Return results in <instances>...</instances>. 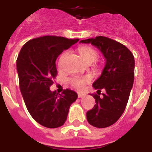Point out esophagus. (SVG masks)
<instances>
[{
	"mask_svg": "<svg viewBox=\"0 0 152 152\" xmlns=\"http://www.w3.org/2000/svg\"><path fill=\"white\" fill-rule=\"evenodd\" d=\"M85 95H86V94L83 93H77V96H78V98H82V97H83Z\"/></svg>",
	"mask_w": 152,
	"mask_h": 152,
	"instance_id": "1",
	"label": "esophagus"
}]
</instances>
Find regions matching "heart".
Masks as SVG:
<instances>
[{
	"label": "heart",
	"mask_w": 152,
	"mask_h": 152,
	"mask_svg": "<svg viewBox=\"0 0 152 152\" xmlns=\"http://www.w3.org/2000/svg\"><path fill=\"white\" fill-rule=\"evenodd\" d=\"M79 53L81 56L82 57V59L88 64H93V62H95L99 56V54L97 53V51L95 48L91 47V46H82L80 47ZM68 54V51H65L64 53L60 56L59 59V64H61L63 59L66 56V55ZM91 81V77L88 75L86 76H75L72 77L70 79V84L72 85L75 88H77V89H82L84 88V86L86 83H88Z\"/></svg>",
	"instance_id": "obj_1"
}]
</instances>
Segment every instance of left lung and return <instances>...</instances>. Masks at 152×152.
Here are the masks:
<instances>
[{
    "instance_id": "left-lung-1",
    "label": "left lung",
    "mask_w": 152,
    "mask_h": 152,
    "mask_svg": "<svg viewBox=\"0 0 152 152\" xmlns=\"http://www.w3.org/2000/svg\"><path fill=\"white\" fill-rule=\"evenodd\" d=\"M82 43L96 46L106 58L101 76L93 84L97 93H93L96 104L86 113L88 123L97 128L111 126L119 119L128 103L134 80L135 61L126 46L104 36L82 40ZM101 89L106 93L100 97Z\"/></svg>"
}]
</instances>
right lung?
<instances>
[{
  "label": "right lung",
  "instance_id": "right-lung-1",
  "mask_svg": "<svg viewBox=\"0 0 152 152\" xmlns=\"http://www.w3.org/2000/svg\"><path fill=\"white\" fill-rule=\"evenodd\" d=\"M79 39L47 35L24 44L16 60L19 88L28 111L40 125L57 128L66 122L77 94L66 88L62 94L49 88L56 77V60Z\"/></svg>",
  "mask_w": 152,
  "mask_h": 152
}]
</instances>
